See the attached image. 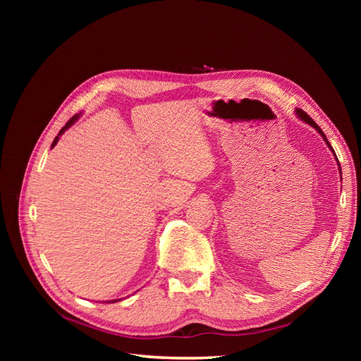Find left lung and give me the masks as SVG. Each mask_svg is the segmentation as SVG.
<instances>
[{
    "label": "left lung",
    "instance_id": "8db88e82",
    "mask_svg": "<svg viewBox=\"0 0 361 361\" xmlns=\"http://www.w3.org/2000/svg\"><path fill=\"white\" fill-rule=\"evenodd\" d=\"M295 114H297V117L300 118V120H302V122L304 123H307V125H310L312 128H314L316 130H318V133H319V135L324 138V141H325V145L326 146H329L330 147V150L333 152V155H334V158H336V161H337V166H338V173H341V176H342V170H341V164H338V159H337V157H336V154H334V150H333V147L330 146V143H329V140H326V137H325V134L322 133V130H321V128L318 126V125H316L314 122H313V120L307 116V114H305L302 110H298V108H297V110H295ZM341 180H342V178H341Z\"/></svg>",
    "mask_w": 361,
    "mask_h": 361
}]
</instances>
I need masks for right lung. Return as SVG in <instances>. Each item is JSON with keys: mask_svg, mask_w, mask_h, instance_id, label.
Returning <instances> with one entry per match:
<instances>
[{"mask_svg": "<svg viewBox=\"0 0 361 361\" xmlns=\"http://www.w3.org/2000/svg\"><path fill=\"white\" fill-rule=\"evenodd\" d=\"M80 116H81V113L80 114H75L71 120H69V122L66 123V125H64L61 129H60V133H59V135L56 137V138H54V141H52V146H51V149L54 147V146H56L57 143H59V140H60V137L64 134V133H66V130L76 122V120H78L80 118ZM117 301H120V300H110V301H108V302H117Z\"/></svg>", "mask_w": 361, "mask_h": 361, "instance_id": "right-lung-1", "label": "right lung"}]
</instances>
